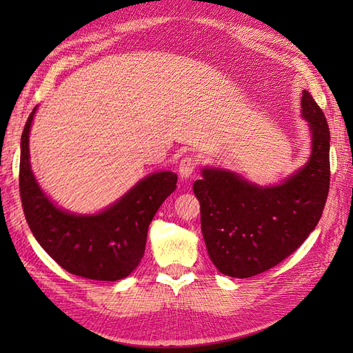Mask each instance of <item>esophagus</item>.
Instances as JSON below:
<instances>
[{
	"instance_id": "obj_1",
	"label": "esophagus",
	"mask_w": 353,
	"mask_h": 353,
	"mask_svg": "<svg viewBox=\"0 0 353 353\" xmlns=\"http://www.w3.org/2000/svg\"><path fill=\"white\" fill-rule=\"evenodd\" d=\"M197 167V157L194 156H185L183 159L179 162V174H181L183 179L190 177L194 170Z\"/></svg>"
}]
</instances>
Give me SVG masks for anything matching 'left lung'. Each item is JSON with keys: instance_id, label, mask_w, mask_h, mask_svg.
Here are the masks:
<instances>
[{"instance_id": "1", "label": "left lung", "mask_w": 353, "mask_h": 353, "mask_svg": "<svg viewBox=\"0 0 353 353\" xmlns=\"http://www.w3.org/2000/svg\"><path fill=\"white\" fill-rule=\"evenodd\" d=\"M301 104L311 133V154L302 168L270 186L214 167L201 168L194 182L209 258L223 274L244 279L277 265L302 245L323 214L331 134L308 91Z\"/></svg>"}]
</instances>
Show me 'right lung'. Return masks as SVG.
Masks as SVG:
<instances>
[{
    "instance_id": "1",
    "label": "right lung",
    "mask_w": 353,
    "mask_h": 353,
    "mask_svg": "<svg viewBox=\"0 0 353 353\" xmlns=\"http://www.w3.org/2000/svg\"><path fill=\"white\" fill-rule=\"evenodd\" d=\"M37 106L21 137L19 192L30 230L42 249L71 274L119 281L144 256L147 232L157 209L174 192L177 174L156 171L97 214H74L54 205L30 165L28 138Z\"/></svg>"
}]
</instances>
